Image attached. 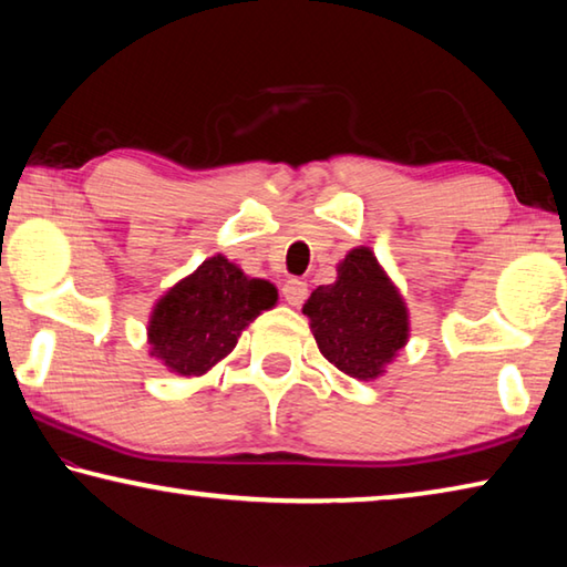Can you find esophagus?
Returning <instances> with one entry per match:
<instances>
[{
    "label": "esophagus",
    "instance_id": "obj_1",
    "mask_svg": "<svg viewBox=\"0 0 567 567\" xmlns=\"http://www.w3.org/2000/svg\"><path fill=\"white\" fill-rule=\"evenodd\" d=\"M282 297L287 300V305L300 307L305 302V297H307V282H302V280H287L282 285Z\"/></svg>",
    "mask_w": 567,
    "mask_h": 567
}]
</instances>
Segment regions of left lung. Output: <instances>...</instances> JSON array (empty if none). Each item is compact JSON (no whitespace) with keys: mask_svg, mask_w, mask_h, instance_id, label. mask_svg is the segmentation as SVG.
<instances>
[{"mask_svg":"<svg viewBox=\"0 0 567 567\" xmlns=\"http://www.w3.org/2000/svg\"><path fill=\"white\" fill-rule=\"evenodd\" d=\"M320 352L354 380H378L410 338V312L370 247H354L338 265V280L307 297Z\"/></svg>","mask_w":567,"mask_h":567,"instance_id":"obj_1","label":"left lung"}]
</instances>
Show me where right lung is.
Returning <instances> with one entry per match:
<instances>
[{
  "mask_svg": "<svg viewBox=\"0 0 567 567\" xmlns=\"http://www.w3.org/2000/svg\"><path fill=\"white\" fill-rule=\"evenodd\" d=\"M277 302V287L215 255L152 307L150 354L169 372L199 378L235 350L239 334Z\"/></svg>",
  "mask_w": 567,
  "mask_h": 567,
  "instance_id": "right-lung-1",
  "label": "right lung"
}]
</instances>
